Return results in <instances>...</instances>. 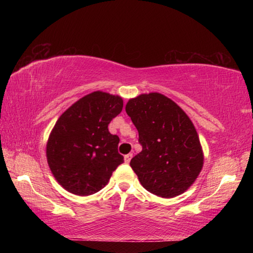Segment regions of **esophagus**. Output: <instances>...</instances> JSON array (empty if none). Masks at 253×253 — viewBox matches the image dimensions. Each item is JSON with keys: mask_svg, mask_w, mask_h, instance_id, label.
<instances>
[{"mask_svg": "<svg viewBox=\"0 0 253 253\" xmlns=\"http://www.w3.org/2000/svg\"><path fill=\"white\" fill-rule=\"evenodd\" d=\"M131 157H132V154L129 153V154H127V155H125V157H124V160H125L126 163H129L130 160H131Z\"/></svg>", "mask_w": 253, "mask_h": 253, "instance_id": "esophagus-1", "label": "esophagus"}]
</instances>
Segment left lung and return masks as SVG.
<instances>
[{
  "label": "left lung",
  "instance_id": "left-lung-1",
  "mask_svg": "<svg viewBox=\"0 0 253 253\" xmlns=\"http://www.w3.org/2000/svg\"><path fill=\"white\" fill-rule=\"evenodd\" d=\"M126 113L143 147L130 161L140 184L165 199L184 193L198 178L204 161L191 119L177 104L158 92L131 98Z\"/></svg>",
  "mask_w": 253,
  "mask_h": 253
}]
</instances>
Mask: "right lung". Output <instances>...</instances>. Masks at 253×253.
I'll list each match as a JSON object with an SVG mask.
<instances>
[{
  "instance_id": "obj_1",
  "label": "right lung",
  "mask_w": 253,
  "mask_h": 253,
  "mask_svg": "<svg viewBox=\"0 0 253 253\" xmlns=\"http://www.w3.org/2000/svg\"><path fill=\"white\" fill-rule=\"evenodd\" d=\"M122 110V97L93 91L59 117L46 143V161L68 192L80 196L97 193L124 163L119 137L108 130Z\"/></svg>"
}]
</instances>
